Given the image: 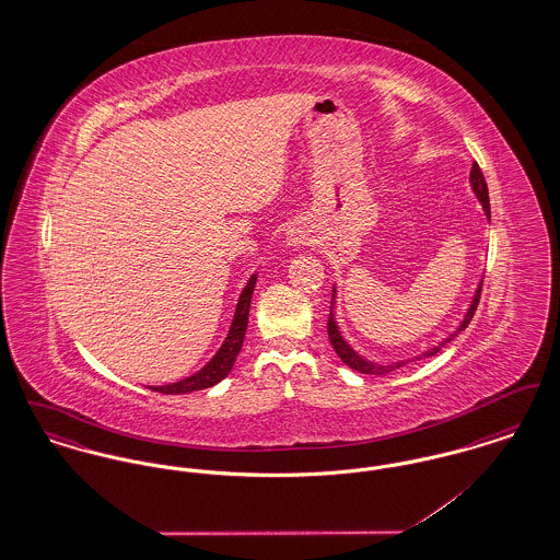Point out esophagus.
<instances>
[{
    "instance_id": "1",
    "label": "esophagus",
    "mask_w": 560,
    "mask_h": 560,
    "mask_svg": "<svg viewBox=\"0 0 560 560\" xmlns=\"http://www.w3.org/2000/svg\"><path fill=\"white\" fill-rule=\"evenodd\" d=\"M285 240H288V245L300 247V245H306L308 237H306V231L302 226H292V229H288Z\"/></svg>"
}]
</instances>
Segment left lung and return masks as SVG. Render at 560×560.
I'll return each mask as SVG.
<instances>
[{"mask_svg": "<svg viewBox=\"0 0 560 560\" xmlns=\"http://www.w3.org/2000/svg\"><path fill=\"white\" fill-rule=\"evenodd\" d=\"M470 187L475 190V197L479 199L480 206H482V210H485V215H487V220H491L489 190H487V183H485V176H482V172H480L479 163H472V170H470ZM480 288H482V279H480L479 285H477V290H475V295H472V300H470V304H468V308H466L464 319L459 320V325L455 327V331H452L447 338H443V340L436 342L434 347H430L428 350H424V352H420L418 357L400 359V361L386 363V365H384V363H375V361H370V359L361 357V354L345 340V336H342V331H340V325H338V320H336V295H338L336 292H338V290L334 288V293H331V313H329V320H327L329 342H331V347L336 350V354L342 359V363H347L348 368L354 370V372L370 373V375H384V373L395 372V370H399L402 365H407L409 361H416V359H422V357L436 354L441 348L445 347V345H450L453 338H457V334H462V331L468 327V323L475 317V311H477V306H479Z\"/></svg>", "mask_w": 560, "mask_h": 560, "instance_id": "8db88e82", "label": "left lung"}]
</instances>
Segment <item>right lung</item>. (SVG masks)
Masks as SVG:
<instances>
[{"mask_svg":"<svg viewBox=\"0 0 560 560\" xmlns=\"http://www.w3.org/2000/svg\"><path fill=\"white\" fill-rule=\"evenodd\" d=\"M256 279H258V275L254 272L249 277V281L245 283L240 300H237V308H235V315L231 320L229 334H226L222 347L215 350L212 359L199 372L188 375L185 380H178V382H172V384H165V386H151V390H158L163 395H187V393H195V390L212 388L220 380H224L231 373L233 365H235V359L241 352V347H243L247 319H249V302H252V293L256 288Z\"/></svg>","mask_w":560,"mask_h":560,"instance_id":"add662e5","label":"right lung"}]
</instances>
